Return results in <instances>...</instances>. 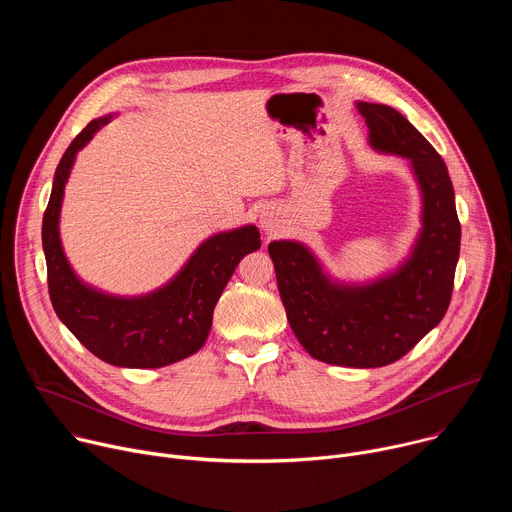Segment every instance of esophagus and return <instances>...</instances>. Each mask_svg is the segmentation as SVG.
<instances>
[{"mask_svg": "<svg viewBox=\"0 0 512 512\" xmlns=\"http://www.w3.org/2000/svg\"><path fill=\"white\" fill-rule=\"evenodd\" d=\"M261 227H263L267 233H273L277 225H275V221H273V218H271L269 214H263V216H261Z\"/></svg>", "mask_w": 512, "mask_h": 512, "instance_id": "1", "label": "esophagus"}]
</instances>
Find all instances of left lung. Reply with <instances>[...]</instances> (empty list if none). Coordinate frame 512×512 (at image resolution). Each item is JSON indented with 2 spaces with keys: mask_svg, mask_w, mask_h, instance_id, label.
Masks as SVG:
<instances>
[{
  "mask_svg": "<svg viewBox=\"0 0 512 512\" xmlns=\"http://www.w3.org/2000/svg\"><path fill=\"white\" fill-rule=\"evenodd\" d=\"M371 145L411 162L421 188V233L405 263L371 283L332 281L308 247L269 243L287 322L316 360L375 369L405 356L448 312L460 257L454 186L442 156L393 107L356 103Z\"/></svg>",
  "mask_w": 512,
  "mask_h": 512,
  "instance_id": "left-lung-1",
  "label": "left lung"
}]
</instances>
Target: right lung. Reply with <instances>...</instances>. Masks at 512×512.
<instances>
[{
	"label": "right lung",
	"mask_w": 512,
	"mask_h": 512,
	"mask_svg": "<svg viewBox=\"0 0 512 512\" xmlns=\"http://www.w3.org/2000/svg\"><path fill=\"white\" fill-rule=\"evenodd\" d=\"M109 119H93L72 139L56 168L42 221L48 294L62 324L95 356L115 367L160 369L202 348L225 285L239 261L261 247V239L253 225L206 239L170 283L148 296L117 298L85 285L64 257L58 216L77 152Z\"/></svg>",
	"instance_id": "1"
}]
</instances>
